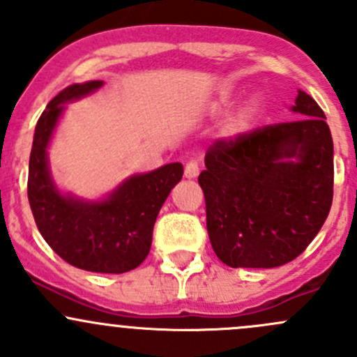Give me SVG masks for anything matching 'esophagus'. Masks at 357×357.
<instances>
[{
    "label": "esophagus",
    "instance_id": "1",
    "mask_svg": "<svg viewBox=\"0 0 357 357\" xmlns=\"http://www.w3.org/2000/svg\"><path fill=\"white\" fill-rule=\"evenodd\" d=\"M199 175V163L194 160L187 161L185 165V178H196Z\"/></svg>",
    "mask_w": 357,
    "mask_h": 357
}]
</instances>
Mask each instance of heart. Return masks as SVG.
<instances>
[{
  "label": "heart",
  "instance_id": "b5f03b06",
  "mask_svg": "<svg viewBox=\"0 0 357 357\" xmlns=\"http://www.w3.org/2000/svg\"><path fill=\"white\" fill-rule=\"evenodd\" d=\"M230 105H232V98L229 96L222 98L218 102H216L215 112L218 113L223 112V109ZM258 119H259V102L255 101V99H252V101L244 102V105L238 106L235 112L230 113V115L225 119V122H223V127H222L223 135L229 139L242 137V135H245L252 127H255V123L258 122Z\"/></svg>",
  "mask_w": 357,
  "mask_h": 357
}]
</instances>
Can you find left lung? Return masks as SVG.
<instances>
[{
  "label": "left lung",
  "mask_w": 357,
  "mask_h": 357,
  "mask_svg": "<svg viewBox=\"0 0 357 357\" xmlns=\"http://www.w3.org/2000/svg\"><path fill=\"white\" fill-rule=\"evenodd\" d=\"M301 120L266 125L206 151L199 185L213 251L232 268L296 259L319 232L333 197V141L326 116L299 91Z\"/></svg>",
  "instance_id": "1"
}]
</instances>
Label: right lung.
Returning <instances> with one entry per match:
<instances>
[{"instance_id":"1","label":"right lung","mask_w":357,"mask_h":357,"mask_svg":"<svg viewBox=\"0 0 357 357\" xmlns=\"http://www.w3.org/2000/svg\"><path fill=\"white\" fill-rule=\"evenodd\" d=\"M101 86L102 80L73 84L47 102L36 125L27 196L39 232L61 259L80 270L125 273L149 255L156 216L182 178L183 167L168 163L149 174L134 175L101 201L61 194L47 167V144L65 105Z\"/></svg>"}]
</instances>
